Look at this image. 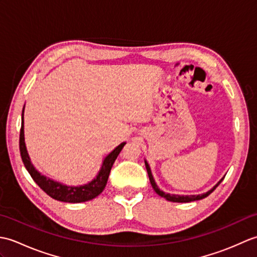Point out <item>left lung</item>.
Here are the masks:
<instances>
[{"label":"left lung","mask_w":257,"mask_h":257,"mask_svg":"<svg viewBox=\"0 0 257 257\" xmlns=\"http://www.w3.org/2000/svg\"><path fill=\"white\" fill-rule=\"evenodd\" d=\"M145 165H146V169H147V172H148V176H149V180H150V183L152 185V188H154V190L156 191L157 194H159L160 196H162V198H165L166 200L168 201H171V202H180V203H187V202H192V201H198V200H201V199H204L206 198L207 195L211 194L213 191H214L216 189L217 185H219L222 181L223 179H224V177H223L219 182H217L214 187H213L212 189H210L207 192L205 193H202V194H192V195H180V194H170V193H166L165 191L160 190V188L158 187V184L156 183L155 181V178L154 176H152V172H151V169H150V166L149 163L147 162V160H145Z\"/></svg>","instance_id":"1"}]
</instances>
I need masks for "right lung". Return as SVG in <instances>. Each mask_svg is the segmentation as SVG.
Returning a JSON list of instances; mask_svg holds the SVG:
<instances>
[{
    "label": "right lung",
    "instance_id": "1",
    "mask_svg": "<svg viewBox=\"0 0 257 257\" xmlns=\"http://www.w3.org/2000/svg\"><path fill=\"white\" fill-rule=\"evenodd\" d=\"M24 108L22 110V125L20 133V151L21 157L23 160L26 170L29 171L31 177L34 180L35 183L40 187L45 193H47L51 198L57 201L68 202V203H80V202H86L95 199L96 196L99 195L103 189H105L109 173L112 168L114 160L117 159L120 151L122 150L125 143H121L117 146L110 154H108L103 158L101 167L99 171L96 174V177L86 184L81 185H67L62 182H58L56 180L48 178L44 174H42L32 163L29 152L25 145V136H24Z\"/></svg>",
    "mask_w": 257,
    "mask_h": 257
}]
</instances>
